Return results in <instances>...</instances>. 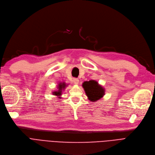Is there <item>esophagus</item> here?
Wrapping results in <instances>:
<instances>
[{"label":"esophagus","mask_w":155,"mask_h":155,"mask_svg":"<svg viewBox=\"0 0 155 155\" xmlns=\"http://www.w3.org/2000/svg\"><path fill=\"white\" fill-rule=\"evenodd\" d=\"M73 82L75 84H78L79 83V79L77 78H74L73 79Z\"/></svg>","instance_id":"esophagus-1"}]
</instances>
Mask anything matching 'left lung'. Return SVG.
<instances>
[{
	"mask_svg": "<svg viewBox=\"0 0 155 155\" xmlns=\"http://www.w3.org/2000/svg\"><path fill=\"white\" fill-rule=\"evenodd\" d=\"M83 87L87 97L90 101L94 102L100 100L105 94V89L94 80L84 81Z\"/></svg>",
	"mask_w": 155,
	"mask_h": 155,
	"instance_id": "obj_1",
	"label": "left lung"
}]
</instances>
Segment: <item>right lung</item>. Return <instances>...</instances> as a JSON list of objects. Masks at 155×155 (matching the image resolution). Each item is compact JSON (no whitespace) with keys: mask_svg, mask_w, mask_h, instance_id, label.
Here are the masks:
<instances>
[{"mask_svg":"<svg viewBox=\"0 0 155 155\" xmlns=\"http://www.w3.org/2000/svg\"><path fill=\"white\" fill-rule=\"evenodd\" d=\"M65 86H66V85H65V84L64 83H60V84H58V91L53 92V94H54V95H55V96H58V97H59V96L61 95L62 90L64 89Z\"/></svg>","mask_w":155,"mask_h":155,"instance_id":"obj_1","label":"right lung"}]
</instances>
